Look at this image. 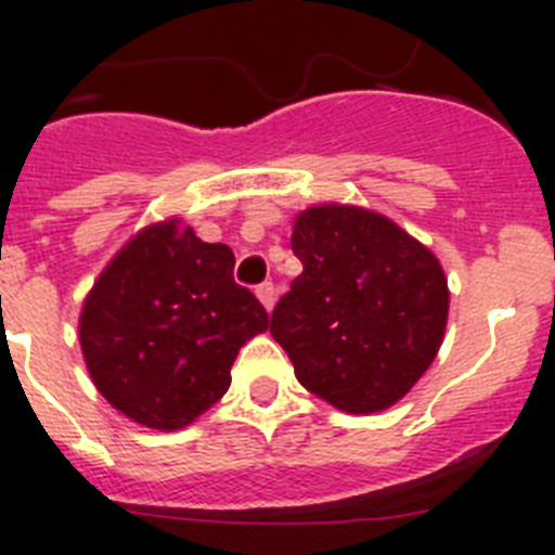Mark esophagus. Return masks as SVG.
Wrapping results in <instances>:
<instances>
[{"mask_svg": "<svg viewBox=\"0 0 555 555\" xmlns=\"http://www.w3.org/2000/svg\"><path fill=\"white\" fill-rule=\"evenodd\" d=\"M257 298L262 301V307L268 312L273 310V305H276V287H273V282H262L257 287Z\"/></svg>", "mask_w": 555, "mask_h": 555, "instance_id": "1", "label": "esophagus"}]
</instances>
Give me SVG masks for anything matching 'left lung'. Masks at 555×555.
<instances>
[{
	"label": "left lung",
	"instance_id": "1",
	"mask_svg": "<svg viewBox=\"0 0 555 555\" xmlns=\"http://www.w3.org/2000/svg\"><path fill=\"white\" fill-rule=\"evenodd\" d=\"M291 245L305 271L279 298L271 335L298 383L337 411L391 408L444 340L441 262L393 220L344 204L301 211Z\"/></svg>",
	"mask_w": 555,
	"mask_h": 555
}]
</instances>
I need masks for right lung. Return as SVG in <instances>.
<instances>
[{
    "mask_svg": "<svg viewBox=\"0 0 555 555\" xmlns=\"http://www.w3.org/2000/svg\"><path fill=\"white\" fill-rule=\"evenodd\" d=\"M271 318L234 282V254L181 220L142 229L105 264L80 312L86 369L119 413L181 430L231 385L240 346Z\"/></svg>",
    "mask_w": 555,
    "mask_h": 555,
    "instance_id": "obj_1",
    "label": "right lung"
}]
</instances>
